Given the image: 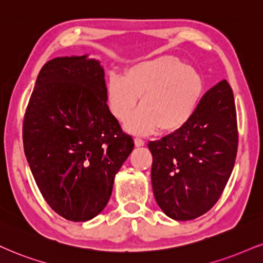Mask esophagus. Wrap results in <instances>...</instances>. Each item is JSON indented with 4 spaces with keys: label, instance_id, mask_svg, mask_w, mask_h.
I'll use <instances>...</instances> for the list:
<instances>
[{
    "label": "esophagus",
    "instance_id": "1",
    "mask_svg": "<svg viewBox=\"0 0 263 263\" xmlns=\"http://www.w3.org/2000/svg\"><path fill=\"white\" fill-rule=\"evenodd\" d=\"M134 141H135V145H137V146H144V145H145V141L139 137L135 138Z\"/></svg>",
    "mask_w": 263,
    "mask_h": 263
}]
</instances>
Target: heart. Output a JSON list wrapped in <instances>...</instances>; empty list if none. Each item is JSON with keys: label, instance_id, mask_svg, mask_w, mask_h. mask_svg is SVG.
I'll list each match as a JSON object with an SVG mask.
<instances>
[{"label": "heart", "instance_id": "obj_1", "mask_svg": "<svg viewBox=\"0 0 263 263\" xmlns=\"http://www.w3.org/2000/svg\"><path fill=\"white\" fill-rule=\"evenodd\" d=\"M205 91L199 70L176 57L133 64L123 76L111 74L107 102L118 121H125L141 96V107L129 117L126 128L148 133L160 128L176 132L191 121Z\"/></svg>", "mask_w": 263, "mask_h": 263}]
</instances>
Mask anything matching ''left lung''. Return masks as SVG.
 I'll return each mask as SVG.
<instances>
[{"label": "left lung", "instance_id": "obj_1", "mask_svg": "<svg viewBox=\"0 0 263 263\" xmlns=\"http://www.w3.org/2000/svg\"><path fill=\"white\" fill-rule=\"evenodd\" d=\"M238 140L234 95L222 80L202 96L186 125L148 142L152 189L161 210L190 221L212 209L232 174Z\"/></svg>", "mask_w": 263, "mask_h": 263}]
</instances>
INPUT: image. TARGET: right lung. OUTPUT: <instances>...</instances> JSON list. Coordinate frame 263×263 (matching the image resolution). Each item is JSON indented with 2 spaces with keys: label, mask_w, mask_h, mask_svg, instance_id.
I'll return each instance as SVG.
<instances>
[{
  "label": "right lung",
  "mask_w": 263,
  "mask_h": 263,
  "mask_svg": "<svg viewBox=\"0 0 263 263\" xmlns=\"http://www.w3.org/2000/svg\"><path fill=\"white\" fill-rule=\"evenodd\" d=\"M34 179L54 212L85 222L105 209L134 141L107 106L105 72L87 56L44 64L23 122Z\"/></svg>",
  "instance_id": "add662e5"
}]
</instances>
